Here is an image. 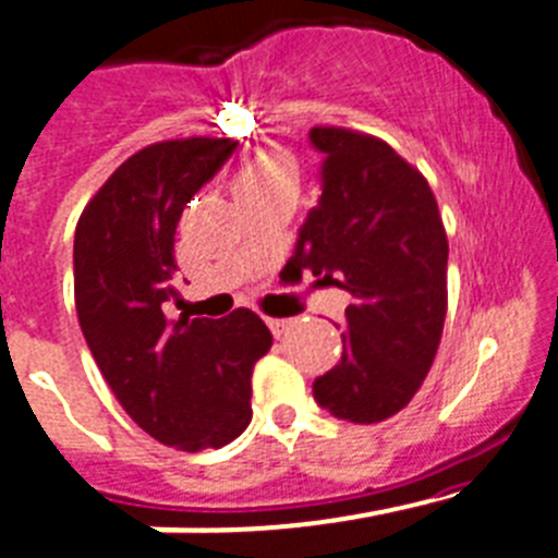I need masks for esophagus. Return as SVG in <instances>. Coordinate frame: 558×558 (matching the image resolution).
I'll use <instances>...</instances> for the list:
<instances>
[{"label":"esophagus","mask_w":558,"mask_h":558,"mask_svg":"<svg viewBox=\"0 0 558 558\" xmlns=\"http://www.w3.org/2000/svg\"><path fill=\"white\" fill-rule=\"evenodd\" d=\"M267 325H269V330H272V336L280 338V336H286V332H289L291 319H267Z\"/></svg>","instance_id":"esophagus-1"}]
</instances>
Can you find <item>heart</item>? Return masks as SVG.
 Returning a JSON list of instances; mask_svg holds the SVG:
<instances>
[{
  "instance_id": "heart-1",
  "label": "heart",
  "mask_w": 558,
  "mask_h": 558,
  "mask_svg": "<svg viewBox=\"0 0 558 558\" xmlns=\"http://www.w3.org/2000/svg\"><path fill=\"white\" fill-rule=\"evenodd\" d=\"M296 165L291 156L272 154V150H262L242 168V173L233 181V192L236 197L255 195V192H272V190H296Z\"/></svg>"
}]
</instances>
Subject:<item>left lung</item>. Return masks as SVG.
<instances>
[{"mask_svg":"<svg viewBox=\"0 0 558 558\" xmlns=\"http://www.w3.org/2000/svg\"><path fill=\"white\" fill-rule=\"evenodd\" d=\"M311 143L325 154L322 195L291 264L352 294L341 361L316 377L314 399L377 424L408 408L435 361L449 239L426 179L388 143L341 126L311 129Z\"/></svg>","mask_w":558,"mask_h":558,"instance_id":"8db88e82","label":"left lung"}]
</instances>
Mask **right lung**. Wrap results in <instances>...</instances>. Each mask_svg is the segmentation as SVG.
I'll use <instances>...</instances> for the list:
<instances>
[{
	"label": "right lung",
	"instance_id": "add662e5",
	"mask_svg": "<svg viewBox=\"0 0 558 558\" xmlns=\"http://www.w3.org/2000/svg\"><path fill=\"white\" fill-rule=\"evenodd\" d=\"M239 143L165 140L129 156L76 222L74 296L85 341L129 418L181 451L220 449L247 429L250 377L272 347L253 311L170 319L175 226Z\"/></svg>",
	"mask_w": 558,
	"mask_h": 558
}]
</instances>
